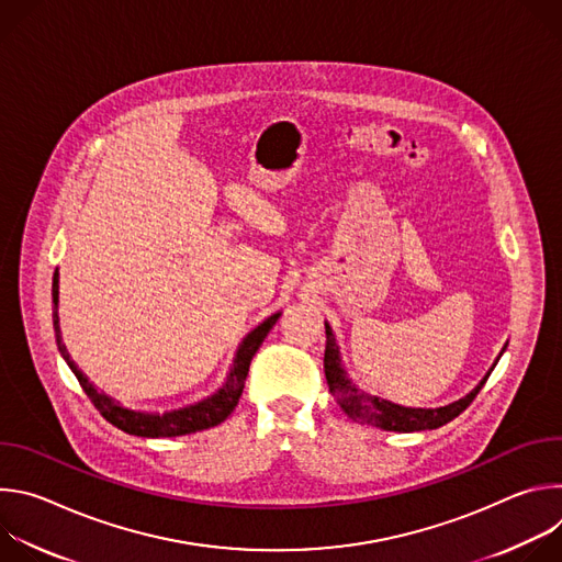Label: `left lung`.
<instances>
[{
    "mask_svg": "<svg viewBox=\"0 0 562 562\" xmlns=\"http://www.w3.org/2000/svg\"><path fill=\"white\" fill-rule=\"evenodd\" d=\"M327 329V349H325V375H327V384L331 395L336 397V403L340 405V409L356 423L362 425H373L380 427L384 431H400V434H409V431H425V429H438L442 425H447L449 420L458 418L471 403L473 397L477 395V391L483 389V384L487 382L490 373L494 371V367L498 364V360L494 362V367L490 369V373L480 380V384L467 393L464 397L456 400V403L447 405V407H438V409H414V407H403L389 403L384 397L378 395H369L364 391H360L347 375V371L342 369L340 362V347L336 345V336L331 331V327L325 323Z\"/></svg>",
    "mask_w": 562,
    "mask_h": 562,
    "instance_id": "8db88e82",
    "label": "left lung"
}]
</instances>
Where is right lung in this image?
I'll return each instance as SVG.
<instances>
[{
    "label": "right lung",
    "mask_w": 562,
    "mask_h": 562,
    "mask_svg": "<svg viewBox=\"0 0 562 562\" xmlns=\"http://www.w3.org/2000/svg\"><path fill=\"white\" fill-rule=\"evenodd\" d=\"M57 295H59V278L57 271L53 276V327H55V338H57V347L64 356V360L68 362L70 371L75 373V378L82 384L85 393L91 397V403L95 405V409L117 429L131 434V436H142V438H176V436H187V434H195L209 427H215L220 423H224L231 412L237 407V400L243 395L245 389V380L249 375V364L256 356V351L260 349V345L265 342V338L269 336V331L273 329V325L278 323V317L282 313H273L271 317H267L262 325H258L245 340L243 345L237 347V353L233 358V367L226 375V382L206 400L198 405L178 409V412H167V414H142V412H131L124 409L120 403H115L113 397H109L106 393H100L89 378L75 367V362L70 360L66 347L61 345V336H59V315H57Z\"/></svg>",
    "instance_id": "1"
}]
</instances>
